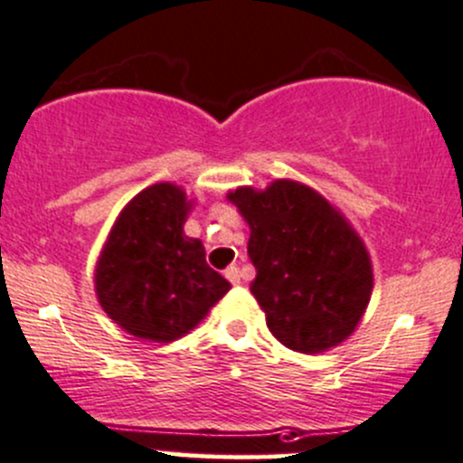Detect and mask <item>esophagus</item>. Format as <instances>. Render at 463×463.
I'll return each mask as SVG.
<instances>
[{
    "label": "esophagus",
    "mask_w": 463,
    "mask_h": 463,
    "mask_svg": "<svg viewBox=\"0 0 463 463\" xmlns=\"http://www.w3.org/2000/svg\"><path fill=\"white\" fill-rule=\"evenodd\" d=\"M225 279L230 283H233V286H236V283H241V269H238L236 265H230V268L225 269Z\"/></svg>",
    "instance_id": "1"
}]
</instances>
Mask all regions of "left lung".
Masks as SVG:
<instances>
[{"mask_svg":"<svg viewBox=\"0 0 463 463\" xmlns=\"http://www.w3.org/2000/svg\"><path fill=\"white\" fill-rule=\"evenodd\" d=\"M250 222V290L269 333L288 349L319 354L354 333L373 288L363 241L319 194L290 180L230 194Z\"/></svg>","mask_w":463,"mask_h":463,"instance_id":"obj_1","label":"left lung"}]
</instances>
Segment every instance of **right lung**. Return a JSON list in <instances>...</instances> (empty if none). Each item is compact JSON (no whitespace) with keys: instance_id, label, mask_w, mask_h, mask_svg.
Here are the masks:
<instances>
[{"instance_id":"right-lung-1","label":"right lung","mask_w":463,"mask_h":463,"mask_svg":"<svg viewBox=\"0 0 463 463\" xmlns=\"http://www.w3.org/2000/svg\"><path fill=\"white\" fill-rule=\"evenodd\" d=\"M186 212L182 189L148 186L114 222L96 268L103 310L144 340L184 335L232 288L207 265L203 242L182 232Z\"/></svg>"}]
</instances>
